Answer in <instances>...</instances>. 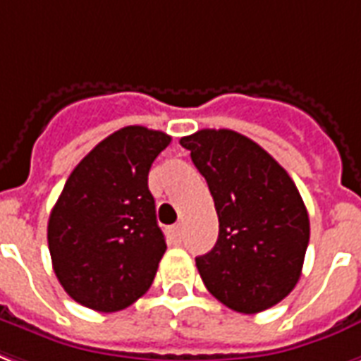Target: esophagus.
<instances>
[{"label": "esophagus", "instance_id": "34e87169", "mask_svg": "<svg viewBox=\"0 0 361 361\" xmlns=\"http://www.w3.org/2000/svg\"><path fill=\"white\" fill-rule=\"evenodd\" d=\"M169 236L172 238L174 242H180L181 240V225H174V227H170L169 229Z\"/></svg>", "mask_w": 361, "mask_h": 361}]
</instances>
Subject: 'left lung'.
<instances>
[{"instance_id":"obj_1","label":"left lung","mask_w":361,"mask_h":361,"mask_svg":"<svg viewBox=\"0 0 361 361\" xmlns=\"http://www.w3.org/2000/svg\"><path fill=\"white\" fill-rule=\"evenodd\" d=\"M210 187L219 236L197 257L212 295L242 314L280 302L301 276L310 236L295 183L261 145L227 128L181 137Z\"/></svg>"}]
</instances>
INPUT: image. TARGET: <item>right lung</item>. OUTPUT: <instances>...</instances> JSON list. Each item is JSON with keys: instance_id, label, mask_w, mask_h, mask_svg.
Segmentation results:
<instances>
[{"instance_id": "obj_1", "label": "right lung", "mask_w": 361, "mask_h": 361, "mask_svg": "<svg viewBox=\"0 0 361 361\" xmlns=\"http://www.w3.org/2000/svg\"><path fill=\"white\" fill-rule=\"evenodd\" d=\"M172 137L125 126L102 140L66 181L47 227L52 269L82 307L117 312L155 279L166 242L147 176Z\"/></svg>"}]
</instances>
